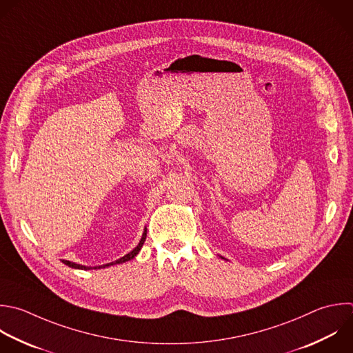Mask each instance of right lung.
Returning <instances> with one entry per match:
<instances>
[{
  "mask_svg": "<svg viewBox=\"0 0 353 353\" xmlns=\"http://www.w3.org/2000/svg\"><path fill=\"white\" fill-rule=\"evenodd\" d=\"M145 240H146V229H145V232H143V234H142V239H141L139 244H138L131 252H128L127 255H124L123 258H120V259H117V261H114V262H110V263H106V265H103V266H99V269H101V268H105V266H110V265H116V263H123V262L131 261V259L135 258L137 254L141 251V248H142ZM62 262H63L65 265L70 266V268H74V269H91V268H88V266H83V265H79V263H74V262H70V261H62ZM95 269H97V268H95Z\"/></svg>",
  "mask_w": 353,
  "mask_h": 353,
  "instance_id": "obj_1",
  "label": "right lung"
}]
</instances>
